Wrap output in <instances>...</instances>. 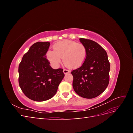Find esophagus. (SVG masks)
<instances>
[{"label":"esophagus","mask_w":133,"mask_h":133,"mask_svg":"<svg viewBox=\"0 0 133 133\" xmlns=\"http://www.w3.org/2000/svg\"><path fill=\"white\" fill-rule=\"evenodd\" d=\"M63 73H64V74H68V73H70V71L67 70V69H64L63 70Z\"/></svg>","instance_id":"34e87169"}]
</instances>
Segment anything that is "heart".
<instances>
[{
    "mask_svg": "<svg viewBox=\"0 0 133 133\" xmlns=\"http://www.w3.org/2000/svg\"><path fill=\"white\" fill-rule=\"evenodd\" d=\"M54 50L46 52V57L54 66H58L63 57V62L69 68L81 66L86 59L87 51L82 43H77L71 40H63L53 45Z\"/></svg>",
    "mask_w": 133,
    "mask_h": 133,
    "instance_id": "obj_1",
    "label": "heart"
}]
</instances>
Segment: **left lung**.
Returning <instances> with one entry per match:
<instances>
[{"label": "left lung", "mask_w": 133, "mask_h": 133, "mask_svg": "<svg viewBox=\"0 0 133 133\" xmlns=\"http://www.w3.org/2000/svg\"><path fill=\"white\" fill-rule=\"evenodd\" d=\"M87 54L84 64L71 71L73 87L81 97L94 98L106 89L109 82L110 63L106 51L91 40L80 38Z\"/></svg>", "instance_id": "obj_1"}]
</instances>
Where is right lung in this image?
I'll use <instances>...</instances> for the list:
<instances>
[{
  "label": "right lung",
  "mask_w": 133,
  "mask_h": 133,
  "mask_svg": "<svg viewBox=\"0 0 133 133\" xmlns=\"http://www.w3.org/2000/svg\"><path fill=\"white\" fill-rule=\"evenodd\" d=\"M49 42H37L24 55L19 65V84L28 98L43 102L53 98L64 77L63 69H54L46 58Z\"/></svg>",
  "instance_id": "obj_1"
}]
</instances>
